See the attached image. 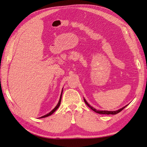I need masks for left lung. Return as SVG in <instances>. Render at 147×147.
Segmentation results:
<instances>
[{
  "instance_id": "obj_1",
  "label": "left lung",
  "mask_w": 147,
  "mask_h": 147,
  "mask_svg": "<svg viewBox=\"0 0 147 147\" xmlns=\"http://www.w3.org/2000/svg\"><path fill=\"white\" fill-rule=\"evenodd\" d=\"M84 101H85V102H86V105L91 109L92 110H93L94 112H96V113H100V114H107V115H109V114H112V115H115V114H117L118 113H119L120 112H121L123 109H124L128 105H126V106H125V107H122V108H121V109H118V110H117V111H99V110H96V109H94V107H93L92 106H91L90 105H89V104L87 102V101L86 100V99H84Z\"/></svg>"
}]
</instances>
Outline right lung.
I'll return each instance as SVG.
<instances>
[{
  "mask_svg": "<svg viewBox=\"0 0 147 147\" xmlns=\"http://www.w3.org/2000/svg\"><path fill=\"white\" fill-rule=\"evenodd\" d=\"M62 92H63V90H62V92H61V95H60V99H59V102H58V104H57V105L56 106H55V107L54 109L53 110V111H51L49 113H48V114H46V115H44V116H42V117H41L40 118H45V117H48V116H49V115H52L53 114V113L57 110V109L59 108V107L60 106V102H61V96H62Z\"/></svg>",
  "mask_w": 147,
  "mask_h": 147,
  "instance_id": "1",
  "label": "right lung"
}]
</instances>
